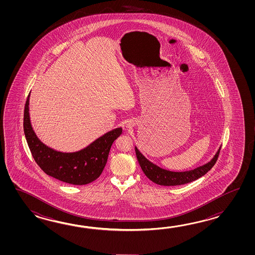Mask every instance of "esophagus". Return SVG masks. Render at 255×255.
<instances>
[{
	"instance_id": "esophagus-1",
	"label": "esophagus",
	"mask_w": 255,
	"mask_h": 255,
	"mask_svg": "<svg viewBox=\"0 0 255 255\" xmlns=\"http://www.w3.org/2000/svg\"><path fill=\"white\" fill-rule=\"evenodd\" d=\"M133 125H134V123H133L132 121H128V123L127 124V127H128V128H132Z\"/></svg>"
}]
</instances>
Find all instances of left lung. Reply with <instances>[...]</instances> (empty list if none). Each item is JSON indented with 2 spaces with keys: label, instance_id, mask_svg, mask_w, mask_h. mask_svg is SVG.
Returning <instances> with one entry per match:
<instances>
[{
  "label": "left lung",
  "instance_id": "1",
  "mask_svg": "<svg viewBox=\"0 0 255 255\" xmlns=\"http://www.w3.org/2000/svg\"><path fill=\"white\" fill-rule=\"evenodd\" d=\"M221 147L218 149L214 157L212 160L202 165L201 167L188 170V171H181V172H175L170 171L164 168H159L156 164H153L151 161L146 159L140 151L135 146V155L137 161L140 165V168L146 177L153 181L154 183L162 186H178V185L187 184L196 179H200L202 176L212 169V167L215 165L219 154H220Z\"/></svg>",
  "mask_w": 255,
  "mask_h": 255
}]
</instances>
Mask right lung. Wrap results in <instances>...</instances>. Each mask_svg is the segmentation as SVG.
Masks as SVG:
<instances>
[{"label": "right lung", "instance_id": "right-lung-1", "mask_svg": "<svg viewBox=\"0 0 255 255\" xmlns=\"http://www.w3.org/2000/svg\"><path fill=\"white\" fill-rule=\"evenodd\" d=\"M29 99L30 94L24 108L23 130L39 167L49 176L68 184L86 185L98 179L107 164L113 142L122 134V128L110 130L81 150L57 151L43 144L33 131L29 115Z\"/></svg>", "mask_w": 255, "mask_h": 255}]
</instances>
